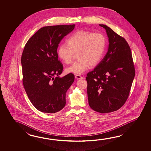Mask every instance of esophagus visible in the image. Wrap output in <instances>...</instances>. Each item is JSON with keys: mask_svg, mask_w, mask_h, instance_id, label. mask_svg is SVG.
I'll list each match as a JSON object with an SVG mask.
<instances>
[{"mask_svg": "<svg viewBox=\"0 0 151 151\" xmlns=\"http://www.w3.org/2000/svg\"><path fill=\"white\" fill-rule=\"evenodd\" d=\"M75 78H76L77 79H79V80L83 78V77H81L80 75H79V74H76V76H75Z\"/></svg>", "mask_w": 151, "mask_h": 151, "instance_id": "obj_1", "label": "esophagus"}]
</instances>
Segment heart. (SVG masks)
Here are the masks:
<instances>
[{
	"instance_id": "obj_1",
	"label": "heart",
	"mask_w": 151,
	"mask_h": 151,
	"mask_svg": "<svg viewBox=\"0 0 151 151\" xmlns=\"http://www.w3.org/2000/svg\"><path fill=\"white\" fill-rule=\"evenodd\" d=\"M67 43L68 45L63 44L59 46L58 57L65 64H70L77 53L78 59L66 68V72L82 74L90 65L94 66L99 63L105 50L106 40L101 33L79 31L68 39Z\"/></svg>"
}]
</instances>
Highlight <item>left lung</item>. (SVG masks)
<instances>
[{
	"instance_id": "left-lung-1",
	"label": "left lung",
	"mask_w": 151,
	"mask_h": 151,
	"mask_svg": "<svg viewBox=\"0 0 151 151\" xmlns=\"http://www.w3.org/2000/svg\"><path fill=\"white\" fill-rule=\"evenodd\" d=\"M108 51L93 71L87 74L90 107L101 113L121 108L128 98L135 76L131 50L125 38L105 25Z\"/></svg>"
}]
</instances>
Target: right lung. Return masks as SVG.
<instances>
[{
	"label": "right lung",
	"mask_w": 151,
	"mask_h": 151,
	"mask_svg": "<svg viewBox=\"0 0 151 151\" xmlns=\"http://www.w3.org/2000/svg\"><path fill=\"white\" fill-rule=\"evenodd\" d=\"M74 26L43 27L32 35L24 48L21 59L23 85L33 105L42 112H57L65 106L66 93L74 76H59L63 65L58 60L57 48Z\"/></svg>",
	"instance_id": "add662e5"
}]
</instances>
